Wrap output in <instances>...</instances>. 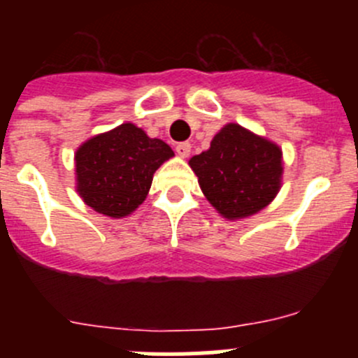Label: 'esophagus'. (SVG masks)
Returning a JSON list of instances; mask_svg holds the SVG:
<instances>
[{
  "instance_id": "1",
  "label": "esophagus",
  "mask_w": 358,
  "mask_h": 358,
  "mask_svg": "<svg viewBox=\"0 0 358 358\" xmlns=\"http://www.w3.org/2000/svg\"><path fill=\"white\" fill-rule=\"evenodd\" d=\"M176 154L180 157H189L190 156V143L189 142H182L176 145Z\"/></svg>"
}]
</instances>
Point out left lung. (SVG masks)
Instances as JSON below:
<instances>
[{
	"mask_svg": "<svg viewBox=\"0 0 358 358\" xmlns=\"http://www.w3.org/2000/svg\"><path fill=\"white\" fill-rule=\"evenodd\" d=\"M189 166L206 199L227 220L256 215L282 187V149L237 122L223 126Z\"/></svg>",
	"mask_w": 358,
	"mask_h": 358,
	"instance_id": "1",
	"label": "left lung"
}]
</instances>
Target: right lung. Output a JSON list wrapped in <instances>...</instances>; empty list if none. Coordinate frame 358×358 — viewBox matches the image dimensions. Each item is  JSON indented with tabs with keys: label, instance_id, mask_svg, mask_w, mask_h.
<instances>
[{
	"label": "right lung",
	"instance_id": "add662e5",
	"mask_svg": "<svg viewBox=\"0 0 358 358\" xmlns=\"http://www.w3.org/2000/svg\"><path fill=\"white\" fill-rule=\"evenodd\" d=\"M175 156L133 122L92 136L74 154L76 190L86 206L109 218L131 215L149 194L154 173Z\"/></svg>",
	"mask_w": 358,
	"mask_h": 358
}]
</instances>
